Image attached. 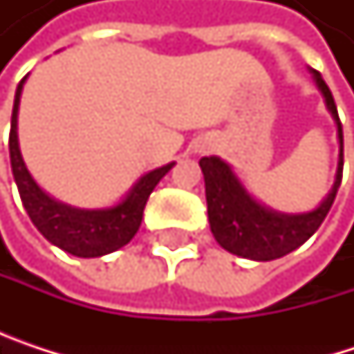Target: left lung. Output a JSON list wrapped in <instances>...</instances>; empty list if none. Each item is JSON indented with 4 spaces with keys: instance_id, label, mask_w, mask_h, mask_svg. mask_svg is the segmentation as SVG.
I'll return each mask as SVG.
<instances>
[{
    "instance_id": "left-lung-1",
    "label": "left lung",
    "mask_w": 354,
    "mask_h": 354,
    "mask_svg": "<svg viewBox=\"0 0 354 354\" xmlns=\"http://www.w3.org/2000/svg\"><path fill=\"white\" fill-rule=\"evenodd\" d=\"M310 71L324 96L328 112L336 122V135L340 145L334 184L316 209L306 213L272 211L248 192L242 180L232 170V166L225 164L221 158L211 156L198 162L205 176L211 234L219 246L236 256L266 262L297 250L316 234L336 198L342 180V124L330 88L326 86V82L316 69Z\"/></svg>"
}]
</instances>
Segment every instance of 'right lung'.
Masks as SVG:
<instances>
[{
	"instance_id": "obj_1",
	"label": "right lung",
	"mask_w": 354,
	"mask_h": 354,
	"mask_svg": "<svg viewBox=\"0 0 354 354\" xmlns=\"http://www.w3.org/2000/svg\"><path fill=\"white\" fill-rule=\"evenodd\" d=\"M26 80L28 75L16 88L10 129V162L28 217L53 246L80 258H98L127 246L141 225L143 209L149 194L153 192L158 182L174 168V162L143 174L112 207L80 209L53 198L36 184L32 174L28 172L18 143V110Z\"/></svg>"
}]
</instances>
